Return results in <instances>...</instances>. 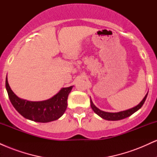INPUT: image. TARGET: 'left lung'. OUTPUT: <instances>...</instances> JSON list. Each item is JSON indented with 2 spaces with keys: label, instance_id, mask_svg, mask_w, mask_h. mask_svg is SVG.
<instances>
[{
  "label": "left lung",
  "instance_id": "8db88e82",
  "mask_svg": "<svg viewBox=\"0 0 157 157\" xmlns=\"http://www.w3.org/2000/svg\"><path fill=\"white\" fill-rule=\"evenodd\" d=\"M147 95V93L145 96V97L143 98V100L140 102L139 105L135 106V107L132 108V109H131L126 110V111H120V112H117V113H109V112H105V111H101V110L97 109L96 106L94 105L93 102L91 101V107L93 111H94L97 115H99V116L101 117L102 118L105 119V120H122V119H125L126 117H128L131 116V115H132L133 113L136 112V111H138V110L142 107V105H143L144 102H145V100H146Z\"/></svg>",
  "mask_w": 157,
  "mask_h": 157
}]
</instances>
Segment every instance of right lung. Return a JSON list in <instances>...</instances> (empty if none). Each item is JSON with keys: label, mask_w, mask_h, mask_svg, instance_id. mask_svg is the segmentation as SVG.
I'll list each match as a JSON object with an SVG mask.
<instances>
[{"label": "right lung", "mask_w": 157, "mask_h": 157, "mask_svg": "<svg viewBox=\"0 0 157 157\" xmlns=\"http://www.w3.org/2000/svg\"><path fill=\"white\" fill-rule=\"evenodd\" d=\"M73 86L63 88L57 94L47 100L32 102L17 97L10 89L7 77L6 89L9 98L14 108L23 117L38 122H48L57 120L63 114L67 108L68 94Z\"/></svg>", "instance_id": "1"}]
</instances>
